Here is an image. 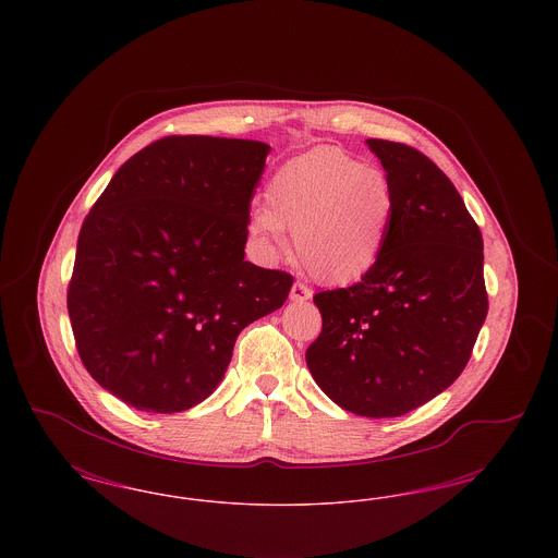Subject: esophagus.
I'll return each instance as SVG.
<instances>
[{"label": "esophagus", "instance_id": "1", "mask_svg": "<svg viewBox=\"0 0 558 558\" xmlns=\"http://www.w3.org/2000/svg\"><path fill=\"white\" fill-rule=\"evenodd\" d=\"M289 296H291V301L303 303V301L312 299V291H310L305 284H301V282H294V284L291 287V292H289Z\"/></svg>", "mask_w": 558, "mask_h": 558}]
</instances>
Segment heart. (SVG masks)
Segmentation results:
<instances>
[{
	"label": "heart",
	"mask_w": 558,
	"mask_h": 558,
	"mask_svg": "<svg viewBox=\"0 0 558 558\" xmlns=\"http://www.w3.org/2000/svg\"><path fill=\"white\" fill-rule=\"evenodd\" d=\"M266 209L251 213L255 236L282 244L292 230L296 259L322 284L368 276L389 239L396 196L387 173L339 146H316L274 171Z\"/></svg>",
	"instance_id": "heart-1"
}]
</instances>
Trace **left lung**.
Masks as SVG:
<instances>
[{
  "mask_svg": "<svg viewBox=\"0 0 558 558\" xmlns=\"http://www.w3.org/2000/svg\"><path fill=\"white\" fill-rule=\"evenodd\" d=\"M396 196L385 251L368 276L314 296L322 332L305 360L347 412L401 416L446 391L487 316L483 239L450 178L421 150L366 140Z\"/></svg>",
  "mask_w": 558,
  "mask_h": 558,
  "instance_id": "obj_1",
  "label": "left lung"
}]
</instances>
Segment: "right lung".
<instances>
[{
  "mask_svg": "<svg viewBox=\"0 0 558 558\" xmlns=\"http://www.w3.org/2000/svg\"><path fill=\"white\" fill-rule=\"evenodd\" d=\"M269 146L169 135L114 173L81 226L66 305L94 380L144 412H184L221 383L240 330L292 276L244 262Z\"/></svg>",
  "mask_w": 558,
  "mask_h": 558,
  "instance_id": "right-lung-1",
  "label": "right lung"
}]
</instances>
